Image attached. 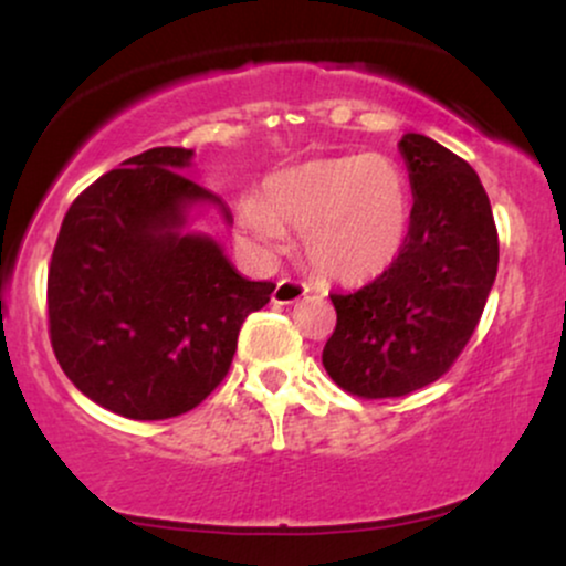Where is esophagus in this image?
<instances>
[{
	"mask_svg": "<svg viewBox=\"0 0 566 566\" xmlns=\"http://www.w3.org/2000/svg\"><path fill=\"white\" fill-rule=\"evenodd\" d=\"M305 295H308V287H305L303 282L284 276V279H279V282H276L274 297H271V301H274L276 305H290V303H297Z\"/></svg>",
	"mask_w": 566,
	"mask_h": 566,
	"instance_id": "obj_1",
	"label": "esophagus"
}]
</instances>
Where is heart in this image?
Returning a JSON list of instances; mask_svg holds the SVG:
<instances>
[{
	"label": "heart",
	"instance_id": "heart-1",
	"mask_svg": "<svg viewBox=\"0 0 566 566\" xmlns=\"http://www.w3.org/2000/svg\"><path fill=\"white\" fill-rule=\"evenodd\" d=\"M412 220V191L386 154L311 159L265 178L261 199H244L239 229L263 250L303 231L305 258L335 282H367L399 258Z\"/></svg>",
	"mask_w": 566,
	"mask_h": 566
}]
</instances>
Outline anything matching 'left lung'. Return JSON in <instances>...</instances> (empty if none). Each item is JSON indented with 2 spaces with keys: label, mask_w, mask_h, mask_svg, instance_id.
Here are the masks:
<instances>
[{
  "label": "left lung",
  "mask_w": 566,
  "mask_h": 566,
  "mask_svg": "<svg viewBox=\"0 0 566 566\" xmlns=\"http://www.w3.org/2000/svg\"><path fill=\"white\" fill-rule=\"evenodd\" d=\"M415 205L407 242L378 279L333 292L322 365L343 391L394 399L439 380L471 340L497 276V229L473 167L426 135L399 143Z\"/></svg>",
  "instance_id": "obj_1"
}]
</instances>
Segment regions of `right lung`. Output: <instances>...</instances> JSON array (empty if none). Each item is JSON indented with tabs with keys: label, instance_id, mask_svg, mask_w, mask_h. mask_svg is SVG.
<instances>
[{
	"label": "right lung",
	"instance_id": "1",
	"mask_svg": "<svg viewBox=\"0 0 566 566\" xmlns=\"http://www.w3.org/2000/svg\"><path fill=\"white\" fill-rule=\"evenodd\" d=\"M188 148L127 159L71 201L48 274L50 343L69 380L122 418H178L229 375L247 316L274 284L250 282L218 242L186 233L212 201L188 180Z\"/></svg>",
	"mask_w": 566,
	"mask_h": 566
}]
</instances>
